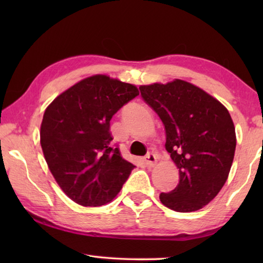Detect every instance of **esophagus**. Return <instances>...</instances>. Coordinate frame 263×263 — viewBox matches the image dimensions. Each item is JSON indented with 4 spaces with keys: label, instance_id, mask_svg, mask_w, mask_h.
Segmentation results:
<instances>
[{
    "label": "esophagus",
    "instance_id": "34e87169",
    "mask_svg": "<svg viewBox=\"0 0 263 263\" xmlns=\"http://www.w3.org/2000/svg\"><path fill=\"white\" fill-rule=\"evenodd\" d=\"M157 155L154 153H148L147 155L145 157V163L147 167H153L155 163H157Z\"/></svg>",
    "mask_w": 263,
    "mask_h": 263
}]
</instances>
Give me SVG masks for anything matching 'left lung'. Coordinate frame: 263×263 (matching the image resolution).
Here are the masks:
<instances>
[{
    "label": "left lung",
    "mask_w": 263,
    "mask_h": 263,
    "mask_svg": "<svg viewBox=\"0 0 263 263\" xmlns=\"http://www.w3.org/2000/svg\"><path fill=\"white\" fill-rule=\"evenodd\" d=\"M139 89L162 121L164 146L179 168V184L160 194V201L177 212L197 211L218 195L232 166L237 138L230 112L215 97L183 80Z\"/></svg>",
    "instance_id": "1"
}]
</instances>
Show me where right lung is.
Here are the masks:
<instances>
[{
    "label": "right lung",
    "instance_id": "right-lung-1",
    "mask_svg": "<svg viewBox=\"0 0 263 263\" xmlns=\"http://www.w3.org/2000/svg\"><path fill=\"white\" fill-rule=\"evenodd\" d=\"M138 95L133 84L99 74L74 84L46 108L44 157L62 191L80 205L112 201L136 167L111 142L110 121Z\"/></svg>",
    "mask_w": 263,
    "mask_h": 263
}]
</instances>
